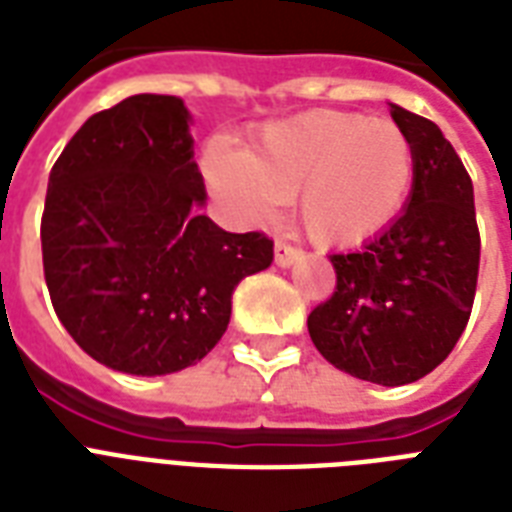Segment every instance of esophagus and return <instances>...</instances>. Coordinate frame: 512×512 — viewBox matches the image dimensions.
I'll list each match as a JSON object with an SVG mask.
<instances>
[{"label": "esophagus", "mask_w": 512, "mask_h": 512, "mask_svg": "<svg viewBox=\"0 0 512 512\" xmlns=\"http://www.w3.org/2000/svg\"><path fill=\"white\" fill-rule=\"evenodd\" d=\"M273 257H276V265L281 268H289L292 263H297L300 257H303V249L292 247L287 241H276V247H273Z\"/></svg>", "instance_id": "esophagus-1"}]
</instances>
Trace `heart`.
I'll return each instance as SVG.
<instances>
[{"label":"heart","instance_id":"1","mask_svg":"<svg viewBox=\"0 0 512 512\" xmlns=\"http://www.w3.org/2000/svg\"><path fill=\"white\" fill-rule=\"evenodd\" d=\"M201 167L236 220L265 223L297 196L300 223L329 247L385 231L414 183V148L393 122L308 111L257 132L252 151L212 138Z\"/></svg>","mask_w":512,"mask_h":512}]
</instances>
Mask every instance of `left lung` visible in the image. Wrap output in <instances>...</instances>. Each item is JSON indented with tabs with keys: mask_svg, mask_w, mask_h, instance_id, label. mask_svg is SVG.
I'll return each mask as SVG.
<instances>
[{
	"mask_svg": "<svg viewBox=\"0 0 512 512\" xmlns=\"http://www.w3.org/2000/svg\"><path fill=\"white\" fill-rule=\"evenodd\" d=\"M390 114L412 140V196L366 247L329 257L337 287L308 332L329 364L393 388L433 372L468 327L481 236L473 183L444 132L393 103Z\"/></svg>",
	"mask_w": 512,
	"mask_h": 512,
	"instance_id": "left-lung-1",
	"label": "left lung"
}]
</instances>
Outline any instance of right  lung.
<instances>
[{
	"mask_svg": "<svg viewBox=\"0 0 512 512\" xmlns=\"http://www.w3.org/2000/svg\"><path fill=\"white\" fill-rule=\"evenodd\" d=\"M175 95H132L90 116L50 172L42 263L76 345L127 374L180 372L215 348L231 295L273 241L217 228Z\"/></svg>",
	"mask_w": 512,
	"mask_h": 512,
	"instance_id": "obj_1",
	"label": "right lung"
}]
</instances>
